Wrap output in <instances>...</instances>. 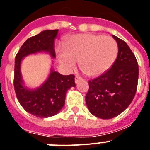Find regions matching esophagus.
<instances>
[{
	"instance_id": "34e87169",
	"label": "esophagus",
	"mask_w": 150,
	"mask_h": 150,
	"mask_svg": "<svg viewBox=\"0 0 150 150\" xmlns=\"http://www.w3.org/2000/svg\"><path fill=\"white\" fill-rule=\"evenodd\" d=\"M80 80H82V78L80 77L79 75H76V76H75V82H76V83H77L78 82H79V81H80Z\"/></svg>"
}]
</instances>
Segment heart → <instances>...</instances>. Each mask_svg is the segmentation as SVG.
I'll use <instances>...</instances> for the list:
<instances>
[{
	"instance_id": "obj_1",
	"label": "heart",
	"mask_w": 150,
	"mask_h": 150,
	"mask_svg": "<svg viewBox=\"0 0 150 150\" xmlns=\"http://www.w3.org/2000/svg\"><path fill=\"white\" fill-rule=\"evenodd\" d=\"M66 49L58 51L59 61L73 69L79 61L81 70L89 76H98L109 70L118 54L117 41L100 34H76L65 42Z\"/></svg>"
}]
</instances>
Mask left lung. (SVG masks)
<instances>
[{
	"mask_svg": "<svg viewBox=\"0 0 150 150\" xmlns=\"http://www.w3.org/2000/svg\"><path fill=\"white\" fill-rule=\"evenodd\" d=\"M113 37L118 54L113 66L104 74L89 81L86 103L89 111L101 119L117 116L131 104L137 90L139 66L128 44Z\"/></svg>",
	"mask_w": 150,
	"mask_h": 150,
	"instance_id": "obj_1",
	"label": "left lung"
}]
</instances>
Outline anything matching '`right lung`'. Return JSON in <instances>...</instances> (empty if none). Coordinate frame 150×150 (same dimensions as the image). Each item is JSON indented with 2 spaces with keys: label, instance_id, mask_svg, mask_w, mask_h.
I'll return each mask as SVG.
<instances>
[{
  "label": "right lung",
  "instance_id": "obj_1",
  "mask_svg": "<svg viewBox=\"0 0 150 150\" xmlns=\"http://www.w3.org/2000/svg\"><path fill=\"white\" fill-rule=\"evenodd\" d=\"M57 29L45 30L25 42L15 56L14 87L17 99L28 113L39 117H49L57 114L65 102L66 93L75 87V75H63L51 70L47 80L36 89H28L23 85L20 65L22 58L38 52H47L55 57L54 39Z\"/></svg>",
  "mask_w": 150,
  "mask_h": 150
}]
</instances>
